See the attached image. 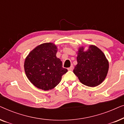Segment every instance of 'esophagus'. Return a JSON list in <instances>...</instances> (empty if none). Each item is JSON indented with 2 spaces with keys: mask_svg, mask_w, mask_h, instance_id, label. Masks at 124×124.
I'll use <instances>...</instances> for the list:
<instances>
[{
  "mask_svg": "<svg viewBox=\"0 0 124 124\" xmlns=\"http://www.w3.org/2000/svg\"><path fill=\"white\" fill-rule=\"evenodd\" d=\"M73 68H74V67L73 65H71L70 67H69L68 68V70H73Z\"/></svg>",
  "mask_w": 124,
  "mask_h": 124,
  "instance_id": "1",
  "label": "esophagus"
}]
</instances>
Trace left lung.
Masks as SVG:
<instances>
[{
  "label": "left lung",
  "instance_id": "obj_1",
  "mask_svg": "<svg viewBox=\"0 0 124 124\" xmlns=\"http://www.w3.org/2000/svg\"><path fill=\"white\" fill-rule=\"evenodd\" d=\"M79 48L77 57V64L73 73L80 82L89 87L101 84L107 74L109 64L103 52L95 46L91 45L86 51Z\"/></svg>",
  "mask_w": 124,
  "mask_h": 124
}]
</instances>
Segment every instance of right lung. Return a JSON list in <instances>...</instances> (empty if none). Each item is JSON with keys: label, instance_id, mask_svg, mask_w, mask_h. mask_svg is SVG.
Segmentation results:
<instances>
[{"label": "right lung", "instance_id": "1", "mask_svg": "<svg viewBox=\"0 0 124 124\" xmlns=\"http://www.w3.org/2000/svg\"><path fill=\"white\" fill-rule=\"evenodd\" d=\"M57 47L52 43L38 46L30 52L24 62L26 75L38 89L46 91L53 89L68 72L62 62L56 56Z\"/></svg>", "mask_w": 124, "mask_h": 124}]
</instances>
